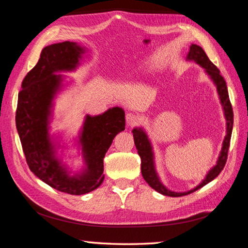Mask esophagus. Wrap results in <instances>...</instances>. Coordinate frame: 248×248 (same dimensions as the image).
<instances>
[{"label": "esophagus", "mask_w": 248, "mask_h": 248, "mask_svg": "<svg viewBox=\"0 0 248 248\" xmlns=\"http://www.w3.org/2000/svg\"><path fill=\"white\" fill-rule=\"evenodd\" d=\"M125 121H127V124L129 125H134L140 121V117L136 114H133V112H128V114L125 115Z\"/></svg>", "instance_id": "obj_1"}]
</instances>
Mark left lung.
Listing matches in <instances>:
<instances>
[{"label": "left lung", "instance_id": "obj_1", "mask_svg": "<svg viewBox=\"0 0 248 248\" xmlns=\"http://www.w3.org/2000/svg\"><path fill=\"white\" fill-rule=\"evenodd\" d=\"M186 61L188 62H194L197 65H200L202 69H204L205 74L208 76V78L213 81L216 89H217V93L219 96L220 104L222 106L224 119H226V137H224L222 141L221 151L219 153L218 159L216 161V165L211 167L208 172L206 173L205 178L197 184L195 187L191 188L186 192H174L171 191L161 182L158 173L156 170V164H155V153L153 150V144L151 139L148 138L147 132L143 127H136L133 128V139L134 144L138 150V153L140 157H141V171L142 175L145 181L148 183V186L154 188L160 194L167 195L171 197H179L190 194L199 190V188L206 186L207 183L217 177V175L221 172L224 165L227 163V157H228V151L229 146H230V140L233 129V110L230 103V98H229L228 88L224 81L223 77L220 75L219 69L216 67L213 62H210L208 56L206 55L201 46H196V44H191L190 51H188L186 55Z\"/></svg>", "mask_w": 248, "mask_h": 248}]
</instances>
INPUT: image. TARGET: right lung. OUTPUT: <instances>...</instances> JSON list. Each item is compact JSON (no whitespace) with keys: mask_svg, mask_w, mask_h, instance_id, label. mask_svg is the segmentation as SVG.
<instances>
[{"mask_svg":"<svg viewBox=\"0 0 248 248\" xmlns=\"http://www.w3.org/2000/svg\"><path fill=\"white\" fill-rule=\"evenodd\" d=\"M87 52V47L70 41L44 47L22 81L16 110V128L30 170L49 186L71 195L85 194L101 186L103 159L125 125L124 110L118 106L100 115L87 114L71 145L77 148L82 166L74 170L64 161L68 146L62 143L61 132L51 133L55 100L73 82L61 73L77 70Z\"/></svg>","mask_w":248,"mask_h":248,"instance_id":"obj_1","label":"right lung"}]
</instances>
